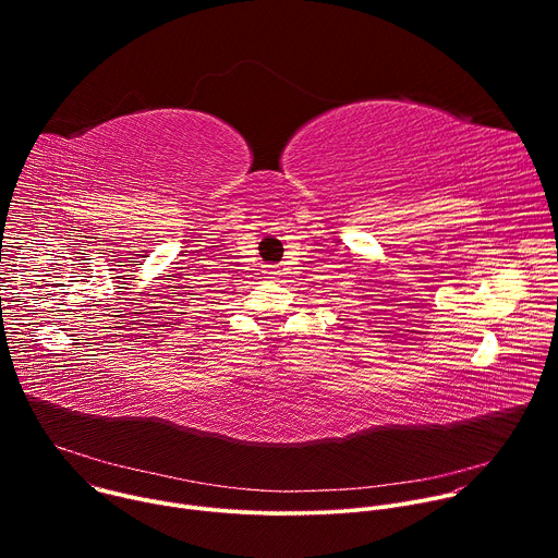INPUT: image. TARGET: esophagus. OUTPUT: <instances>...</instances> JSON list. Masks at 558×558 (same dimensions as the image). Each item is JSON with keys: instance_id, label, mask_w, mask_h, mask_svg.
<instances>
[{"instance_id": "34e87169", "label": "esophagus", "mask_w": 558, "mask_h": 558, "mask_svg": "<svg viewBox=\"0 0 558 558\" xmlns=\"http://www.w3.org/2000/svg\"><path fill=\"white\" fill-rule=\"evenodd\" d=\"M269 274H274V276H278V271H269Z\"/></svg>"}]
</instances>
